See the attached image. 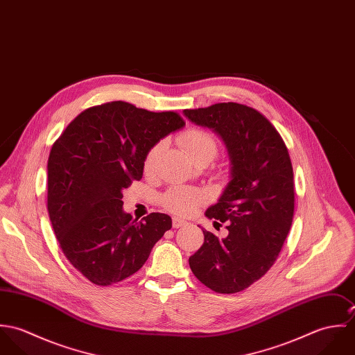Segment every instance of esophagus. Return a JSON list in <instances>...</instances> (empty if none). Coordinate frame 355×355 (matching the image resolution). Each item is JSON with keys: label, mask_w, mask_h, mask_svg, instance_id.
I'll use <instances>...</instances> for the list:
<instances>
[{"label": "esophagus", "mask_w": 355, "mask_h": 355, "mask_svg": "<svg viewBox=\"0 0 355 355\" xmlns=\"http://www.w3.org/2000/svg\"><path fill=\"white\" fill-rule=\"evenodd\" d=\"M187 224V221H184V220H182V218H179V217H173L172 218V225H173V228H180V227H183V225H186Z\"/></svg>", "instance_id": "34e87169"}]
</instances>
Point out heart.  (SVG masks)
<instances>
[{"mask_svg":"<svg viewBox=\"0 0 355 355\" xmlns=\"http://www.w3.org/2000/svg\"><path fill=\"white\" fill-rule=\"evenodd\" d=\"M180 142L187 154L194 159L198 161L201 158H209L210 161L217 155L218 146L216 139L203 130H190L184 132L180 137ZM161 153V145H155L148 153L145 159V169L148 172H152L155 168L158 158ZM164 205L178 214H187L196 210L203 201V196L201 191L194 189H184V187H176L169 190L164 198Z\"/></svg>","mask_w":355,"mask_h":355,"instance_id":"heart-1","label":"heart"}]
</instances>
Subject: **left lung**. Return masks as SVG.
Segmentation results:
<instances>
[{
    "label": "left lung",
    "instance_id": "left-lung-1",
    "mask_svg": "<svg viewBox=\"0 0 355 355\" xmlns=\"http://www.w3.org/2000/svg\"><path fill=\"white\" fill-rule=\"evenodd\" d=\"M183 113L223 139L231 165L228 184L205 211L227 223L228 235L220 239L202 230L203 245L189 263L210 290L239 293L270 269L288 235L294 216L288 150L270 121L250 106L221 102Z\"/></svg>",
    "mask_w": 355,
    "mask_h": 355
}]
</instances>
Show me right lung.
<instances>
[{
  "mask_svg": "<svg viewBox=\"0 0 355 355\" xmlns=\"http://www.w3.org/2000/svg\"><path fill=\"white\" fill-rule=\"evenodd\" d=\"M186 125L176 112H150L123 101L76 116L51 146L48 211L67 259L97 286L138 272L172 218L144 221L123 210V190L141 180L148 153Z\"/></svg>",
  "mask_w": 355,
  "mask_h": 355,
  "instance_id": "obj_1",
  "label": "right lung"
}]
</instances>
